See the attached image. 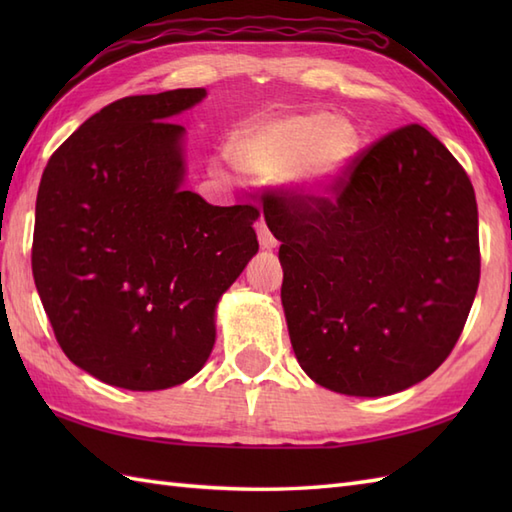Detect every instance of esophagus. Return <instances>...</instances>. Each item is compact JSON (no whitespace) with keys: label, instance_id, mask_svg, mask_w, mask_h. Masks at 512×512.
Instances as JSON below:
<instances>
[{"label":"esophagus","instance_id":"34e87169","mask_svg":"<svg viewBox=\"0 0 512 512\" xmlns=\"http://www.w3.org/2000/svg\"><path fill=\"white\" fill-rule=\"evenodd\" d=\"M257 237H259V246L266 248V250L277 246V239L273 237V233L268 231L264 217H259V222H257Z\"/></svg>","mask_w":512,"mask_h":512}]
</instances>
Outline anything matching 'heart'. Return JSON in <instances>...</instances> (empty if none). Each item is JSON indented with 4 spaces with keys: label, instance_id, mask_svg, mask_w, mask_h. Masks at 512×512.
Wrapping results in <instances>:
<instances>
[{
    "label": "heart",
    "instance_id": "obj_1",
    "mask_svg": "<svg viewBox=\"0 0 512 512\" xmlns=\"http://www.w3.org/2000/svg\"><path fill=\"white\" fill-rule=\"evenodd\" d=\"M361 145L352 118L308 107L246 125L233 138L231 160L253 178L284 176L303 200H323L341 187Z\"/></svg>",
    "mask_w": 512,
    "mask_h": 512
}]
</instances>
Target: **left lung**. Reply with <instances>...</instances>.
<instances>
[{
  "label": "left lung",
  "mask_w": 512,
  "mask_h": 512,
  "mask_svg": "<svg viewBox=\"0 0 512 512\" xmlns=\"http://www.w3.org/2000/svg\"><path fill=\"white\" fill-rule=\"evenodd\" d=\"M292 350L314 383L389 396L458 343L480 284L473 184L422 125L358 154L334 198L266 193Z\"/></svg>",
  "instance_id": "left-lung-1"
}]
</instances>
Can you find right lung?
Instances as JSON below:
<instances>
[{
  "label": "right lung",
  "mask_w": 512,
  "mask_h": 512,
  "mask_svg": "<svg viewBox=\"0 0 512 512\" xmlns=\"http://www.w3.org/2000/svg\"><path fill=\"white\" fill-rule=\"evenodd\" d=\"M204 88L127 96L43 169L32 275L61 350L107 385L176 387L204 367L215 308L259 244L250 204L184 191V127Z\"/></svg>",
  "instance_id": "obj_1"
}]
</instances>
